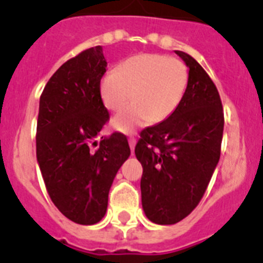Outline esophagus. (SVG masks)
<instances>
[{"label": "esophagus", "instance_id": "34e87169", "mask_svg": "<svg viewBox=\"0 0 263 263\" xmlns=\"http://www.w3.org/2000/svg\"><path fill=\"white\" fill-rule=\"evenodd\" d=\"M136 143L137 141L134 138H129V146H130V150H132V153L134 152V147H136Z\"/></svg>", "mask_w": 263, "mask_h": 263}]
</instances>
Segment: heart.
I'll return each mask as SVG.
<instances>
[{
  "label": "heart",
  "instance_id": "1",
  "mask_svg": "<svg viewBox=\"0 0 263 263\" xmlns=\"http://www.w3.org/2000/svg\"><path fill=\"white\" fill-rule=\"evenodd\" d=\"M188 83L187 66L180 59L139 53L125 60L116 73H108L100 83L104 105L118 110L111 118V126L122 133H132L152 121L160 122L173 115L184 96Z\"/></svg>",
  "mask_w": 263,
  "mask_h": 263
}]
</instances>
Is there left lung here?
<instances>
[{
    "mask_svg": "<svg viewBox=\"0 0 263 263\" xmlns=\"http://www.w3.org/2000/svg\"><path fill=\"white\" fill-rule=\"evenodd\" d=\"M175 53L188 67L184 96L168 118L143 130L136 146L143 212L159 225L176 224L196 208L220 159L224 132L216 85L191 55Z\"/></svg>",
    "mask_w": 263,
    "mask_h": 263,
    "instance_id": "left-lung-1",
    "label": "left lung"
}]
</instances>
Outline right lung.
<instances>
[{
	"instance_id": "add662e5",
	"label": "right lung",
	"mask_w": 263,
	"mask_h": 263,
	"mask_svg": "<svg viewBox=\"0 0 263 263\" xmlns=\"http://www.w3.org/2000/svg\"><path fill=\"white\" fill-rule=\"evenodd\" d=\"M103 47L67 60L42 92L36 160L51 200L71 221L93 225L105 216L116 174L130 155L124 134L101 136L109 118L100 95Z\"/></svg>"
}]
</instances>
